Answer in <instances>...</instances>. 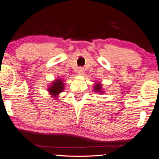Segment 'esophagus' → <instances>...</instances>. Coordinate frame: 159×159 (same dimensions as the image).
<instances>
[{"label":"esophagus","mask_w":159,"mask_h":159,"mask_svg":"<svg viewBox=\"0 0 159 159\" xmlns=\"http://www.w3.org/2000/svg\"><path fill=\"white\" fill-rule=\"evenodd\" d=\"M77 73H78V75H83L84 74V68H82V67L78 68Z\"/></svg>","instance_id":"obj_1"}]
</instances>
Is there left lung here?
I'll list each match as a JSON object with an SVG mask.
<instances>
[{
  "mask_svg": "<svg viewBox=\"0 0 159 159\" xmlns=\"http://www.w3.org/2000/svg\"><path fill=\"white\" fill-rule=\"evenodd\" d=\"M93 90H94V92H98V93H100V94L105 93V91L102 89V84L100 83H98V82H95V84H94Z\"/></svg>",
  "mask_w": 159,
  "mask_h": 159,
  "instance_id": "8db88e82",
  "label": "left lung"
}]
</instances>
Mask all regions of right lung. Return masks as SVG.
<instances>
[{"mask_svg": "<svg viewBox=\"0 0 159 159\" xmlns=\"http://www.w3.org/2000/svg\"><path fill=\"white\" fill-rule=\"evenodd\" d=\"M65 84L64 83V79L62 78H58L50 84L48 87V92L51 97L54 99H59V94L64 91L65 87Z\"/></svg>", "mask_w": 159, "mask_h": 159, "instance_id": "obj_1", "label": "right lung"}]
</instances>
